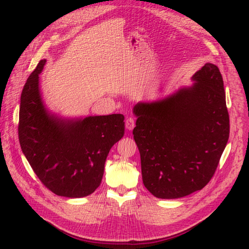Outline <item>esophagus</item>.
<instances>
[{
  "label": "esophagus",
  "instance_id": "1",
  "mask_svg": "<svg viewBox=\"0 0 249 249\" xmlns=\"http://www.w3.org/2000/svg\"><path fill=\"white\" fill-rule=\"evenodd\" d=\"M135 125H136V119L134 118V116H127L125 121L126 128H127L128 130H131V129H134Z\"/></svg>",
  "mask_w": 249,
  "mask_h": 249
}]
</instances>
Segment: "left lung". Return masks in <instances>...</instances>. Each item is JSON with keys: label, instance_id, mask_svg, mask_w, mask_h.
<instances>
[{"label": "left lung", "instance_id": "8db88e82", "mask_svg": "<svg viewBox=\"0 0 249 249\" xmlns=\"http://www.w3.org/2000/svg\"><path fill=\"white\" fill-rule=\"evenodd\" d=\"M192 87L139 103L133 130L142 181L156 198H182L213 178L229 139V113L218 67L206 63Z\"/></svg>", "mask_w": 249, "mask_h": 249}]
</instances>
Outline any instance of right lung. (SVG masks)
I'll return each mask as SVG.
<instances>
[{
	"label": "right lung",
	"instance_id": "1",
	"mask_svg": "<svg viewBox=\"0 0 249 249\" xmlns=\"http://www.w3.org/2000/svg\"><path fill=\"white\" fill-rule=\"evenodd\" d=\"M41 60L26 80L20 99L21 150L35 174L57 196L81 198L95 192L111 147L124 136V115L63 120L45 108L39 92Z\"/></svg>",
	"mask_w": 249,
	"mask_h": 249
}]
</instances>
